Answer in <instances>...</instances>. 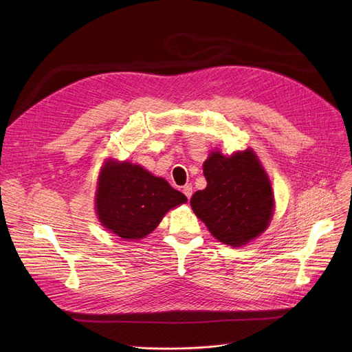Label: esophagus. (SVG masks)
<instances>
[{
	"label": "esophagus",
	"mask_w": 352,
	"mask_h": 352,
	"mask_svg": "<svg viewBox=\"0 0 352 352\" xmlns=\"http://www.w3.org/2000/svg\"><path fill=\"white\" fill-rule=\"evenodd\" d=\"M182 192L187 198H191V195H192V186H191V184H187V186L182 188Z\"/></svg>",
	"instance_id": "34e87169"
}]
</instances>
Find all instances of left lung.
<instances>
[{"label": "left lung", "instance_id": "obj_1", "mask_svg": "<svg viewBox=\"0 0 352 352\" xmlns=\"http://www.w3.org/2000/svg\"><path fill=\"white\" fill-rule=\"evenodd\" d=\"M204 175L207 187L190 204L218 241L243 247L267 230L274 212L272 187L252 150L230 157L212 151Z\"/></svg>", "mask_w": 352, "mask_h": 352}]
</instances>
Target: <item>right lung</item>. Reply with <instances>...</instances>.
<instances>
[{
    "label": "right lung",
    "mask_w": 352,
    "mask_h": 352,
    "mask_svg": "<svg viewBox=\"0 0 352 352\" xmlns=\"http://www.w3.org/2000/svg\"><path fill=\"white\" fill-rule=\"evenodd\" d=\"M187 202L161 177L141 165L108 160L101 168L96 208L100 223L124 239H140L153 232L171 208Z\"/></svg>",
    "instance_id": "1"
}]
</instances>
